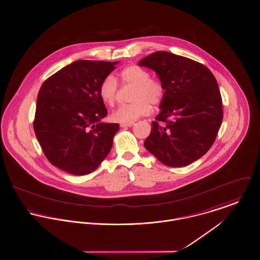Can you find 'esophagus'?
<instances>
[{
	"label": "esophagus",
	"mask_w": 260,
	"mask_h": 260,
	"mask_svg": "<svg viewBox=\"0 0 260 260\" xmlns=\"http://www.w3.org/2000/svg\"><path fill=\"white\" fill-rule=\"evenodd\" d=\"M133 125H134V123H121V124H120V126H121L122 128L131 127V126H133Z\"/></svg>",
	"instance_id": "esophagus-1"
}]
</instances>
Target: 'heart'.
<instances>
[{"mask_svg":"<svg viewBox=\"0 0 260 260\" xmlns=\"http://www.w3.org/2000/svg\"><path fill=\"white\" fill-rule=\"evenodd\" d=\"M123 83L135 86L131 99L133 102L121 105L115 109L110 118L117 123H133L142 116L151 112V105H158L164 98L165 88L162 82L150 77L149 71L139 66L131 64L120 72ZM118 88L117 79L113 75H107L99 85V96L107 105H113Z\"/></svg>","mask_w":260,"mask_h":260,"instance_id":"b5f03b06","label":"heart"}]
</instances>
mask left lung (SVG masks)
I'll return each mask as SVG.
<instances>
[{
	"label": "left lung",
	"instance_id": "1",
	"mask_svg": "<svg viewBox=\"0 0 260 260\" xmlns=\"http://www.w3.org/2000/svg\"><path fill=\"white\" fill-rule=\"evenodd\" d=\"M138 64L155 71L165 88L145 148L169 167L193 163L213 146L222 122L215 77L204 64L168 51L153 52Z\"/></svg>",
	"mask_w": 260,
	"mask_h": 260
}]
</instances>
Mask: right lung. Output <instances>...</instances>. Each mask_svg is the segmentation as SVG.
Segmentation results:
<instances>
[{
    "instance_id": "add662e5",
    "label": "right lung",
    "mask_w": 260,
    "mask_h": 260,
    "mask_svg": "<svg viewBox=\"0 0 260 260\" xmlns=\"http://www.w3.org/2000/svg\"><path fill=\"white\" fill-rule=\"evenodd\" d=\"M115 62L76 60L49 76L38 94L34 129L50 164L75 176L92 173L109 154L118 123H103L101 81Z\"/></svg>"
}]
</instances>
